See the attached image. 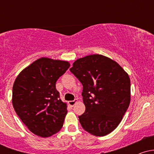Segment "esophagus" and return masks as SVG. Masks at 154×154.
Here are the masks:
<instances>
[{
  "mask_svg": "<svg viewBox=\"0 0 154 154\" xmlns=\"http://www.w3.org/2000/svg\"><path fill=\"white\" fill-rule=\"evenodd\" d=\"M77 102V99H75L74 100H70V101H69V106H73Z\"/></svg>",
  "mask_w": 154,
  "mask_h": 154,
  "instance_id": "esophagus-1",
  "label": "esophagus"
}]
</instances>
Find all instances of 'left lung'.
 <instances>
[{
	"instance_id": "left-lung-1",
	"label": "left lung",
	"mask_w": 154,
	"mask_h": 154,
	"mask_svg": "<svg viewBox=\"0 0 154 154\" xmlns=\"http://www.w3.org/2000/svg\"><path fill=\"white\" fill-rule=\"evenodd\" d=\"M83 86L85 111L79 121L85 131L105 136L119 125L130 102V79L116 61L99 54L77 59L69 69Z\"/></svg>"
}]
</instances>
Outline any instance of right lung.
<instances>
[{"label":"right lung","mask_w":154,"mask_h":154,"mask_svg":"<svg viewBox=\"0 0 154 154\" xmlns=\"http://www.w3.org/2000/svg\"><path fill=\"white\" fill-rule=\"evenodd\" d=\"M68 61L40 58L21 72L12 90V103L26 128L42 137L61 130L67 113L56 82L69 68Z\"/></svg>","instance_id":"right-lung-1"}]
</instances>
